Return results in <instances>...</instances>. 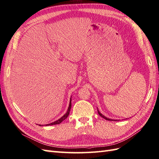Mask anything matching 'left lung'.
<instances>
[{"label":"left lung","instance_id":"1","mask_svg":"<svg viewBox=\"0 0 159 159\" xmlns=\"http://www.w3.org/2000/svg\"><path fill=\"white\" fill-rule=\"evenodd\" d=\"M97 111H98V113H99V115L100 116H101L103 117V118H104V119H105L106 120H109V121H113V120H111V119H109V118H107V117H106L105 116H104L102 113H101V112L98 110V109H97ZM114 121H116V120H114Z\"/></svg>","mask_w":159,"mask_h":159}]
</instances>
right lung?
I'll list each match as a JSON object with an SVG mask.
<instances>
[{"label": "right lung", "instance_id": "obj_1", "mask_svg": "<svg viewBox=\"0 0 159 159\" xmlns=\"http://www.w3.org/2000/svg\"><path fill=\"white\" fill-rule=\"evenodd\" d=\"M71 100H72V99H71V98H70V103H69V106H68V110H67L66 113H65V114H64L62 117H61L59 120H56V121H54V122H52V123L48 124H46V125H52L59 124H60V123H61V122L63 121L64 120H66V119L67 118V117L68 116L69 113H70V111L71 106H72V105H71Z\"/></svg>", "mask_w": 159, "mask_h": 159}]
</instances>
